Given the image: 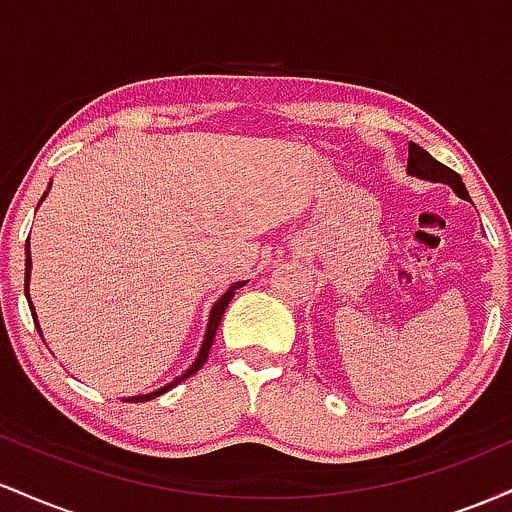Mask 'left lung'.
I'll use <instances>...</instances> for the list:
<instances>
[{"instance_id":"1","label":"left lung","mask_w":512,"mask_h":512,"mask_svg":"<svg viewBox=\"0 0 512 512\" xmlns=\"http://www.w3.org/2000/svg\"><path fill=\"white\" fill-rule=\"evenodd\" d=\"M407 173L414 175L419 180H431V182H443V185H450L452 192L457 197L467 199L469 202V192L464 187V182L455 170L443 166V163L436 161L426 149H421L419 144L409 142V158H407Z\"/></svg>"}]
</instances>
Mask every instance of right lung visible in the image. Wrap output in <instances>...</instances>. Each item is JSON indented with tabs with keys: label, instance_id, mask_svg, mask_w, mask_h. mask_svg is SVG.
I'll return each mask as SVG.
<instances>
[{
	"label": "right lung",
	"instance_id": "right-lung-1",
	"mask_svg": "<svg viewBox=\"0 0 512 512\" xmlns=\"http://www.w3.org/2000/svg\"><path fill=\"white\" fill-rule=\"evenodd\" d=\"M50 185H52V182H50ZM50 185H48V190H45V195L40 197L38 207H40V204L45 202V197H48V192H50ZM28 240H31V236H28ZM31 267H33V262H31V248H28V245H26V298H28V305H31V313H33V322H35V327H38V332H40L38 317H35V308H33V303H31V293H28V286H31ZM245 284H248V281H236V284H231V286H228V291L223 293V296L219 298V301H216L214 305H211L209 322H207V332H204L202 346H199V354H197V358H195V363H192V366L187 368L185 373L178 375V378H175L173 383H166V385H163V387H158V390H154V392H146V395H134V397H125V399H122V402H149V399H156V397H161L163 392L173 390V387L178 385V383H182V380H185V378H190V375H195L197 370L204 366V361H207V358H209V349H211V344H214L216 330H219V325H221V317H223V313H226L228 303H231V298L236 296V291L240 289V286H245ZM40 337H43V332H40Z\"/></svg>",
	"mask_w": 512,
	"mask_h": 512
}]
</instances>
